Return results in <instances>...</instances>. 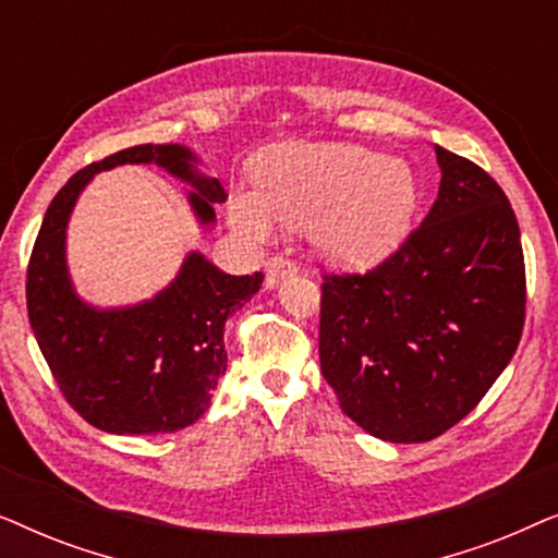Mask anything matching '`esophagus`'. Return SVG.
<instances>
[{
    "label": "esophagus",
    "instance_id": "1",
    "mask_svg": "<svg viewBox=\"0 0 558 558\" xmlns=\"http://www.w3.org/2000/svg\"><path fill=\"white\" fill-rule=\"evenodd\" d=\"M296 274V264L289 262L284 256H274L269 264H266V279H264V287L266 289H274L279 284L281 279L287 277H294Z\"/></svg>",
    "mask_w": 558,
    "mask_h": 558
}]
</instances>
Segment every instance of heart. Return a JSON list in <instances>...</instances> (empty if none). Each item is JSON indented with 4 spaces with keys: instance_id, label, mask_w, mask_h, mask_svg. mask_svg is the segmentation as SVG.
<instances>
[{
    "instance_id": "1",
    "label": "heart",
    "mask_w": 558,
    "mask_h": 558,
    "mask_svg": "<svg viewBox=\"0 0 558 558\" xmlns=\"http://www.w3.org/2000/svg\"><path fill=\"white\" fill-rule=\"evenodd\" d=\"M416 208L414 174L401 159L348 144L284 147L256 167V195L231 201V223L264 241L274 220L312 223L317 246L345 262L384 256Z\"/></svg>"
}]
</instances>
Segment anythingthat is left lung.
<instances>
[{"label": "left lung", "mask_w": 558, "mask_h": 558, "mask_svg": "<svg viewBox=\"0 0 558 558\" xmlns=\"http://www.w3.org/2000/svg\"><path fill=\"white\" fill-rule=\"evenodd\" d=\"M429 216L365 274H325L319 365L340 409L384 441H429L470 414L521 342L515 213L470 159L434 147Z\"/></svg>", "instance_id": "1"}]
</instances>
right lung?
I'll return each mask as SVG.
<instances>
[{
  "label": "right lung",
  "instance_id": "add662e5",
  "mask_svg": "<svg viewBox=\"0 0 558 558\" xmlns=\"http://www.w3.org/2000/svg\"><path fill=\"white\" fill-rule=\"evenodd\" d=\"M119 165L165 167L190 190L197 220H216L226 201L216 178L197 170L182 144H140L83 167L52 197L27 266V315L65 401L111 434H167L195 424L226 373V319L258 289L264 274L231 277L193 251L170 287L134 307L83 302L65 264V228L83 187Z\"/></svg>",
  "mask_w": 558,
  "mask_h": 558
}]
</instances>
